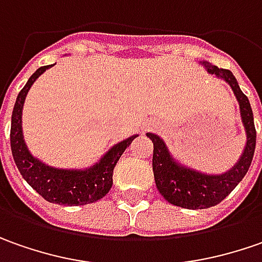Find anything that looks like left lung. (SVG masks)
Segmentation results:
<instances>
[{"label":"left lung","instance_id":"1","mask_svg":"<svg viewBox=\"0 0 262 262\" xmlns=\"http://www.w3.org/2000/svg\"><path fill=\"white\" fill-rule=\"evenodd\" d=\"M202 63L207 68V72L223 78L233 90V94L239 103L242 123L247 132V145L238 164L230 171L221 176H207L190 168L178 165L171 158L164 140L154 133H148V138L154 143L152 169H154L155 184L158 191L171 204L191 210L209 209L212 206H216L232 193V190L242 181V178L248 172L255 152V140H257L251 104L248 97L241 91L238 81L235 79L233 74L229 69L217 68L209 65L207 62H202Z\"/></svg>","mask_w":262,"mask_h":262}]
</instances>
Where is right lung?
Listing matches in <instances>:
<instances>
[{
	"mask_svg": "<svg viewBox=\"0 0 262 262\" xmlns=\"http://www.w3.org/2000/svg\"><path fill=\"white\" fill-rule=\"evenodd\" d=\"M49 68L50 65L37 69L29 78L27 84L18 93V97L15 100L13 116H11V130H10L14 162L24 180L45 200L50 203L63 204V206H82V204L95 203L110 191L113 185L114 167L126 148L130 145L135 138H138V135L114 145L98 164L84 171L52 168L32 157L23 139L21 112H23L26 95L33 85V82Z\"/></svg>",
	"mask_w": 262,
	"mask_h": 262,
	"instance_id": "obj_1",
	"label": "right lung"
}]
</instances>
